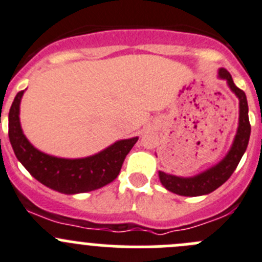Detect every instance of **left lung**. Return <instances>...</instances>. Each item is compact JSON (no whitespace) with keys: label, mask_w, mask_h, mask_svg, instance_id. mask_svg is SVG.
<instances>
[{"label":"left lung","mask_w":262,"mask_h":262,"mask_svg":"<svg viewBox=\"0 0 262 262\" xmlns=\"http://www.w3.org/2000/svg\"><path fill=\"white\" fill-rule=\"evenodd\" d=\"M219 75L221 79L226 80L230 89L239 98V126L235 139H234V143L229 154L220 161L219 164L195 176V177H176V176L167 174L164 172H159V177H160V182L163 183V186L174 194L183 195V196H199V195L209 194L219 189L222 183H225L230 178L234 170L236 169L239 161L248 146L249 136H251V124H249L248 119V103H247L246 94L243 90L239 89L234 84L233 77L226 70L221 68Z\"/></svg>","instance_id":"obj_1"}]
</instances>
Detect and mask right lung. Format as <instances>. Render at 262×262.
<instances>
[{
    "mask_svg": "<svg viewBox=\"0 0 262 262\" xmlns=\"http://www.w3.org/2000/svg\"><path fill=\"white\" fill-rule=\"evenodd\" d=\"M23 93L21 90L16 94L10 107L9 138L18 160L38 182L63 194H79L106 186L119 176L124 160L138 137L119 141L102 152L84 159L46 155L28 142L20 128L19 104Z\"/></svg>",
    "mask_w": 262,
    "mask_h": 262,
    "instance_id": "obj_1",
    "label": "right lung"
}]
</instances>
